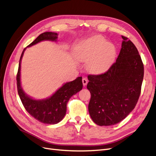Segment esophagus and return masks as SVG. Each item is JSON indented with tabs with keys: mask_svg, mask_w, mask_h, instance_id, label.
Masks as SVG:
<instances>
[{
	"mask_svg": "<svg viewBox=\"0 0 156 156\" xmlns=\"http://www.w3.org/2000/svg\"><path fill=\"white\" fill-rule=\"evenodd\" d=\"M82 82H83V86H86L87 83H88V80L86 78H83Z\"/></svg>",
	"mask_w": 156,
	"mask_h": 156,
	"instance_id": "esophagus-1",
	"label": "esophagus"
}]
</instances>
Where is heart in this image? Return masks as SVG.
<instances>
[{
	"mask_svg": "<svg viewBox=\"0 0 156 156\" xmlns=\"http://www.w3.org/2000/svg\"><path fill=\"white\" fill-rule=\"evenodd\" d=\"M115 45L100 35L94 36L78 44L77 58L87 62V68L94 74L105 73L111 67L116 56Z\"/></svg>",
	"mask_w": 156,
	"mask_h": 156,
	"instance_id": "obj_1",
	"label": "heart"
}]
</instances>
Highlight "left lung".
<instances>
[{
	"label": "left lung",
	"instance_id": "8db88e82",
	"mask_svg": "<svg viewBox=\"0 0 156 156\" xmlns=\"http://www.w3.org/2000/svg\"><path fill=\"white\" fill-rule=\"evenodd\" d=\"M119 56L107 72L89 75L91 94L88 111L94 123L107 126L119 123L133 110L140 94L144 65L137 49L122 36Z\"/></svg>",
	"mask_w": 156,
	"mask_h": 156
}]
</instances>
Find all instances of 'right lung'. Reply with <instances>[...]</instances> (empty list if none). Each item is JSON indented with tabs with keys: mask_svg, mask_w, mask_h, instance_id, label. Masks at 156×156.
<instances>
[{
	"mask_svg": "<svg viewBox=\"0 0 156 156\" xmlns=\"http://www.w3.org/2000/svg\"><path fill=\"white\" fill-rule=\"evenodd\" d=\"M57 36V33L52 32H44L37 36V38L27 48L44 40L56 41ZM26 48L23 51L21 54L16 77L19 96L27 111L35 119L44 124H57L64 119L66 115V105L70 98L82 90V77H78L73 81L65 83L58 90H56L55 94L48 98L44 99V100L32 99L27 95L26 93L23 91L21 85V62Z\"/></svg>",
	"mask_w": 156,
	"mask_h": 156,
	"instance_id": "add662e5",
	"label": "right lung"
}]
</instances>
